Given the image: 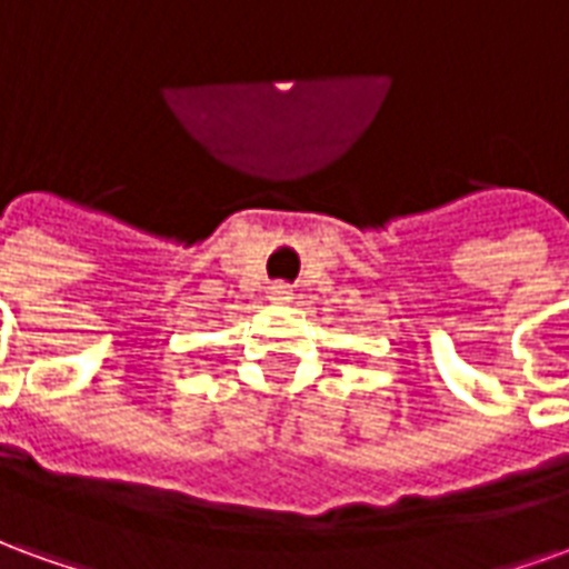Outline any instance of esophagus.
I'll use <instances>...</instances> for the list:
<instances>
[{
    "label": "esophagus",
    "mask_w": 569,
    "mask_h": 569,
    "mask_svg": "<svg viewBox=\"0 0 569 569\" xmlns=\"http://www.w3.org/2000/svg\"><path fill=\"white\" fill-rule=\"evenodd\" d=\"M268 298L271 301H277V305H283V301H292V289L286 283H271V289H268Z\"/></svg>",
    "instance_id": "1"
}]
</instances>
